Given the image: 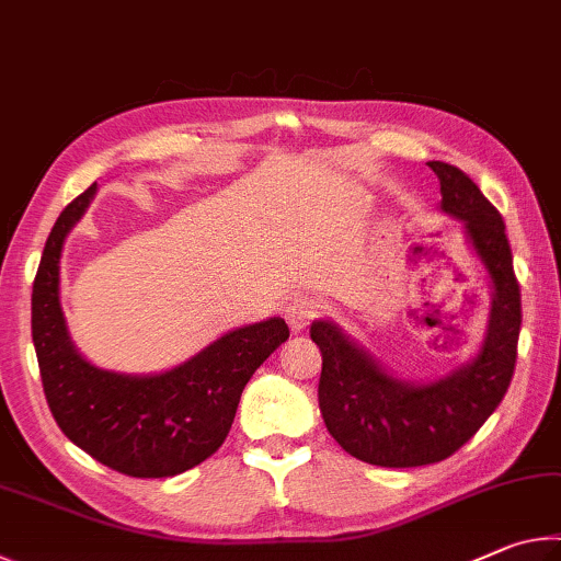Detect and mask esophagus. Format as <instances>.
Instances as JSON below:
<instances>
[{"instance_id": "1", "label": "esophagus", "mask_w": 561, "mask_h": 561, "mask_svg": "<svg viewBox=\"0 0 561 561\" xmlns=\"http://www.w3.org/2000/svg\"><path fill=\"white\" fill-rule=\"evenodd\" d=\"M324 314V304H321L317 297H309V294H304V297L294 299L289 307H287V324L291 327V331H301L307 329L311 321L319 319Z\"/></svg>"}]
</instances>
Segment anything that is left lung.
Instances as JSON below:
<instances>
[{"label": "left lung", "mask_w": 561, "mask_h": 561, "mask_svg": "<svg viewBox=\"0 0 561 561\" xmlns=\"http://www.w3.org/2000/svg\"><path fill=\"white\" fill-rule=\"evenodd\" d=\"M440 210L458 217L492 282V309L480 354L431 383L401 381L327 319L311 324L321 351L319 408L341 448L381 468L440 462L462 448L505 398L517 360L519 284L505 222L460 168L431 160Z\"/></svg>", "instance_id": "left-lung-1"}]
</instances>
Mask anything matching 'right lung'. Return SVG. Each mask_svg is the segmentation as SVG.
Masks as SVG:
<instances>
[{"instance_id":"right-lung-1","label":"right lung","mask_w":561,"mask_h":561,"mask_svg":"<svg viewBox=\"0 0 561 561\" xmlns=\"http://www.w3.org/2000/svg\"><path fill=\"white\" fill-rule=\"evenodd\" d=\"M96 183L64 207L46 240L32 291V339L46 403L66 438L130 478H173L220 448L252 374L289 339L284 319L234 329L170 371L130 376L89 364L61 311L66 234Z\"/></svg>"}]
</instances>
